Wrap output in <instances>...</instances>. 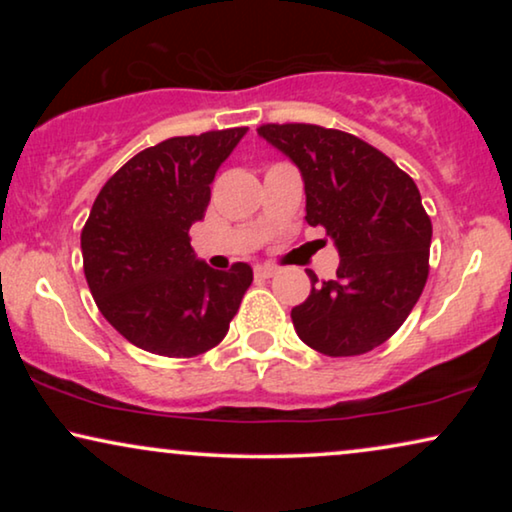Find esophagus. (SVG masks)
Instances as JSON below:
<instances>
[{"instance_id": "esophagus-1", "label": "esophagus", "mask_w": 512, "mask_h": 512, "mask_svg": "<svg viewBox=\"0 0 512 512\" xmlns=\"http://www.w3.org/2000/svg\"><path fill=\"white\" fill-rule=\"evenodd\" d=\"M254 272H256V277L270 279V277L277 275V268H272V265H256Z\"/></svg>"}]
</instances>
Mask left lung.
Returning <instances> with one entry per match:
<instances>
[{
    "instance_id": "left-lung-1",
    "label": "left lung",
    "mask_w": 512,
    "mask_h": 512,
    "mask_svg": "<svg viewBox=\"0 0 512 512\" xmlns=\"http://www.w3.org/2000/svg\"><path fill=\"white\" fill-rule=\"evenodd\" d=\"M305 181V221L324 226L338 247L335 279L319 282L291 310L307 347L326 356H359L394 335L429 277L431 219L422 195L394 160L363 139L310 123L258 128Z\"/></svg>"
}]
</instances>
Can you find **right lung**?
I'll return each mask as SVG.
<instances>
[{
  "instance_id": "obj_1",
  "label": "right lung",
  "mask_w": 512,
  "mask_h": 512,
  "mask_svg": "<svg viewBox=\"0 0 512 512\" xmlns=\"http://www.w3.org/2000/svg\"><path fill=\"white\" fill-rule=\"evenodd\" d=\"M247 128L172 137L130 158L81 230L83 272L104 319L144 352L191 359L226 338L254 270H212L188 230L205 216L223 160Z\"/></svg>"
}]
</instances>
